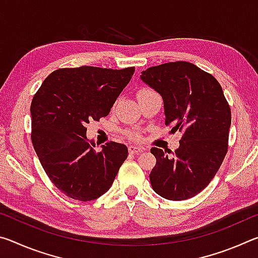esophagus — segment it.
<instances>
[{
	"instance_id": "esophagus-1",
	"label": "esophagus",
	"mask_w": 258,
	"mask_h": 258,
	"mask_svg": "<svg viewBox=\"0 0 258 258\" xmlns=\"http://www.w3.org/2000/svg\"><path fill=\"white\" fill-rule=\"evenodd\" d=\"M143 151V148L137 147V146H130L128 147V152L130 154H140V152Z\"/></svg>"
}]
</instances>
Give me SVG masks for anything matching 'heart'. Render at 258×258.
Instances as JSON below:
<instances>
[{"instance_id": "obj_1", "label": "heart", "mask_w": 258, "mask_h": 258, "mask_svg": "<svg viewBox=\"0 0 258 258\" xmlns=\"http://www.w3.org/2000/svg\"><path fill=\"white\" fill-rule=\"evenodd\" d=\"M154 93H156L155 91H152V90H150V89H141L139 91V92L137 93V97H138V99L139 98H142V97H145V95H150V94H154ZM127 137L130 138V139H132V140H138L140 137H139V134L137 133V132H130V133H127Z\"/></svg>"}]
</instances>
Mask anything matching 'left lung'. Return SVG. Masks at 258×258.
Here are the masks:
<instances>
[{
    "mask_svg": "<svg viewBox=\"0 0 258 258\" xmlns=\"http://www.w3.org/2000/svg\"><path fill=\"white\" fill-rule=\"evenodd\" d=\"M141 80L164 100L165 124L182 138L175 152L151 148L156 165L150 183L168 200L195 197L216 175L228 152L231 109L220 83L186 61L148 68Z\"/></svg>",
    "mask_w": 258,
    "mask_h": 258,
    "instance_id": "left-lung-1",
    "label": "left lung"
}]
</instances>
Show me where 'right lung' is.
Wrapping results in <instances>:
<instances>
[{
	"label": "right lung",
	"instance_id": "obj_1",
	"mask_svg": "<svg viewBox=\"0 0 258 258\" xmlns=\"http://www.w3.org/2000/svg\"><path fill=\"white\" fill-rule=\"evenodd\" d=\"M134 67L61 68L42 83L30 104L33 147L46 175L67 197L90 202L110 189L127 148L107 142L95 152L86 125L107 116Z\"/></svg>",
	"mask_w": 258,
	"mask_h": 258
}]
</instances>
